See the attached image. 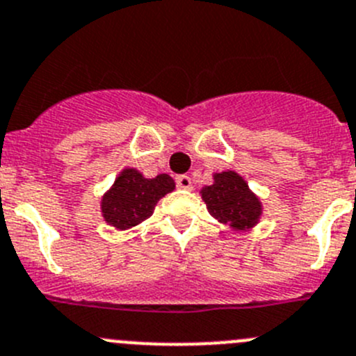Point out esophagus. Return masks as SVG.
Listing matches in <instances>:
<instances>
[{
  "mask_svg": "<svg viewBox=\"0 0 356 356\" xmlns=\"http://www.w3.org/2000/svg\"><path fill=\"white\" fill-rule=\"evenodd\" d=\"M175 182H177V188L179 189H191V177H188V175H179L177 179H175Z\"/></svg>",
  "mask_w": 356,
  "mask_h": 356,
  "instance_id": "esophagus-1",
  "label": "esophagus"
}]
</instances>
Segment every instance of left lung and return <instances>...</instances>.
<instances>
[{"label": "left lung", "instance_id": "left-lung-1", "mask_svg": "<svg viewBox=\"0 0 356 356\" xmlns=\"http://www.w3.org/2000/svg\"><path fill=\"white\" fill-rule=\"evenodd\" d=\"M200 195L210 216L236 231L252 229L262 216L259 196L234 170L213 174V184L202 188Z\"/></svg>", "mask_w": 356, "mask_h": 356}]
</instances>
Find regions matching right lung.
<instances>
[{
	"label": "right lung",
	"mask_w": 356,
	"mask_h": 356,
	"mask_svg": "<svg viewBox=\"0 0 356 356\" xmlns=\"http://www.w3.org/2000/svg\"><path fill=\"white\" fill-rule=\"evenodd\" d=\"M174 189L175 182L168 174L146 179L136 168H123L102 196V217L116 229H129L153 216L156 203Z\"/></svg>",
	"instance_id": "obj_1"
}]
</instances>
